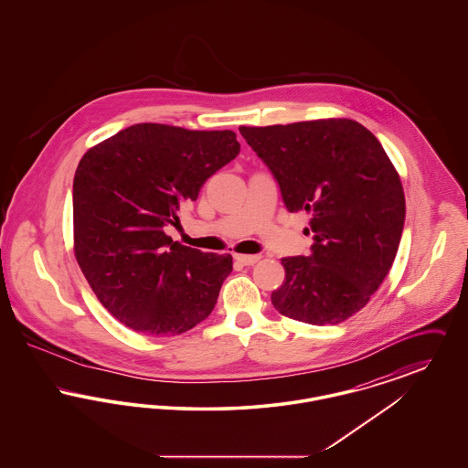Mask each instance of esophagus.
Segmentation results:
<instances>
[{"mask_svg": "<svg viewBox=\"0 0 468 468\" xmlns=\"http://www.w3.org/2000/svg\"><path fill=\"white\" fill-rule=\"evenodd\" d=\"M235 260H237L240 265L249 267V265L258 263V261H260V256H250V254H235Z\"/></svg>", "mask_w": 468, "mask_h": 468, "instance_id": "1", "label": "esophagus"}]
</instances>
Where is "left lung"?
I'll use <instances>...</instances> for the list:
<instances>
[{
	"mask_svg": "<svg viewBox=\"0 0 468 468\" xmlns=\"http://www.w3.org/2000/svg\"><path fill=\"white\" fill-rule=\"evenodd\" d=\"M240 133L279 182L286 208L311 214V254L281 260L286 281L271 292L273 307L317 326L346 321L378 290L400 245L405 197L393 163L351 119Z\"/></svg>",
	"mask_w": 468,
	"mask_h": 468,
	"instance_id": "left-lung-1",
	"label": "left lung"
}]
</instances>
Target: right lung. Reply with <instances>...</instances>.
<instances>
[{"mask_svg": "<svg viewBox=\"0 0 468 468\" xmlns=\"http://www.w3.org/2000/svg\"><path fill=\"white\" fill-rule=\"evenodd\" d=\"M237 134L133 124L82 156L73 178V249L90 290L134 332L180 335L214 311L231 254L174 242L166 224L239 156Z\"/></svg>", "mask_w": 468, "mask_h": 468, "instance_id": "add662e5", "label": "right lung"}]
</instances>
